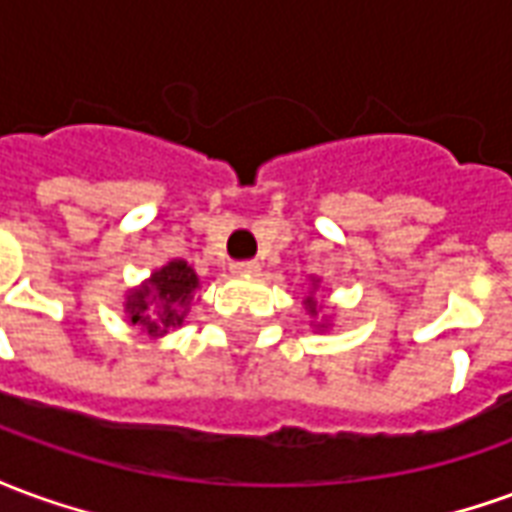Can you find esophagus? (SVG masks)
Returning <instances> with one entry per match:
<instances>
[{
	"label": "esophagus",
	"instance_id": "1",
	"mask_svg": "<svg viewBox=\"0 0 512 512\" xmlns=\"http://www.w3.org/2000/svg\"><path fill=\"white\" fill-rule=\"evenodd\" d=\"M257 271H260V266H257L255 260H238V263H233V274H238V277H252Z\"/></svg>",
	"mask_w": 512,
	"mask_h": 512
}]
</instances>
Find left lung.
<instances>
[{
	"label": "left lung",
	"mask_w": 512,
	"mask_h": 512,
	"mask_svg": "<svg viewBox=\"0 0 512 512\" xmlns=\"http://www.w3.org/2000/svg\"><path fill=\"white\" fill-rule=\"evenodd\" d=\"M312 285H318V279H312ZM304 304H307V312H310L312 318H315V315H318V301L312 299V296H307V299H304ZM323 326H326V323H321V329Z\"/></svg>",
	"instance_id": "1"
}]
</instances>
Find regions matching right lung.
Listing matches in <instances>:
<instances>
[{"label":"right lung","instance_id":"add662e5","mask_svg":"<svg viewBox=\"0 0 512 512\" xmlns=\"http://www.w3.org/2000/svg\"><path fill=\"white\" fill-rule=\"evenodd\" d=\"M200 288V277L186 260H169L167 266L150 274L139 288L128 290L126 315L128 323L142 326L150 337L178 329L189 315L194 290Z\"/></svg>","mask_w":512,"mask_h":512}]
</instances>
